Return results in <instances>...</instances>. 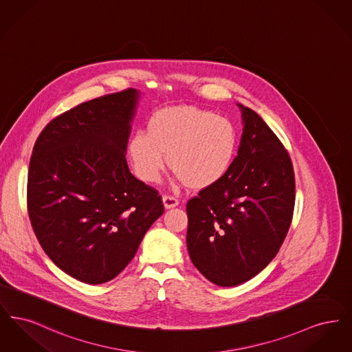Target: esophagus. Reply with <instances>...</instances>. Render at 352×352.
<instances>
[{
  "mask_svg": "<svg viewBox=\"0 0 352 352\" xmlns=\"http://www.w3.org/2000/svg\"><path fill=\"white\" fill-rule=\"evenodd\" d=\"M162 201H164V206L165 208H174L179 204V201L171 195H164L162 197Z\"/></svg>",
  "mask_w": 352,
  "mask_h": 352,
  "instance_id": "obj_1",
  "label": "esophagus"
}]
</instances>
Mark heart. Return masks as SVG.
Here are the masks:
<instances>
[{
    "instance_id": "heart-1",
    "label": "heart",
    "mask_w": 352,
    "mask_h": 352,
    "mask_svg": "<svg viewBox=\"0 0 352 352\" xmlns=\"http://www.w3.org/2000/svg\"><path fill=\"white\" fill-rule=\"evenodd\" d=\"M239 149V132L230 118L192 105L162 108L146 122V133L137 132L128 142L134 174L146 184L160 181L166 166L192 190L223 181L232 168Z\"/></svg>"
}]
</instances>
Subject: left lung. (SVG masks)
Here are the masks:
<instances>
[{
    "mask_svg": "<svg viewBox=\"0 0 352 352\" xmlns=\"http://www.w3.org/2000/svg\"><path fill=\"white\" fill-rule=\"evenodd\" d=\"M234 166L187 201V250L195 268L219 286L243 284L268 265L284 243L296 201L292 160L251 108Z\"/></svg>",
    "mask_w": 352,
    "mask_h": 352,
    "instance_id": "1",
    "label": "left lung"
}]
</instances>
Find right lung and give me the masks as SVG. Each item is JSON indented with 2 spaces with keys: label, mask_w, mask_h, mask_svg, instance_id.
Segmentation results:
<instances>
[{
  "label": "right lung",
  "mask_w": 352,
  "mask_h": 352,
  "mask_svg": "<svg viewBox=\"0 0 352 352\" xmlns=\"http://www.w3.org/2000/svg\"><path fill=\"white\" fill-rule=\"evenodd\" d=\"M140 92L85 101L51 120L35 141L28 211L52 263L71 277L111 281L164 214L158 191L129 171L125 153Z\"/></svg>",
  "instance_id": "obj_1"
}]
</instances>
